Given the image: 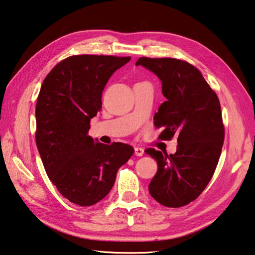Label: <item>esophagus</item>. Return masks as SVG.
<instances>
[{
	"mask_svg": "<svg viewBox=\"0 0 255 255\" xmlns=\"http://www.w3.org/2000/svg\"><path fill=\"white\" fill-rule=\"evenodd\" d=\"M143 153H144L143 148H141V147H134V154H136V156L141 157Z\"/></svg>",
	"mask_w": 255,
	"mask_h": 255,
	"instance_id": "obj_1",
	"label": "esophagus"
}]
</instances>
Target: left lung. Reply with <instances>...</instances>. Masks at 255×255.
I'll return each instance as SVG.
<instances>
[{"label":"left lung","mask_w":255,"mask_h":255,"mask_svg":"<svg viewBox=\"0 0 255 255\" xmlns=\"http://www.w3.org/2000/svg\"><path fill=\"white\" fill-rule=\"evenodd\" d=\"M138 65L162 84L166 102L153 117L156 127L163 128L160 138L178 136L174 153L146 149L158 163L149 192L164 207L186 206L206 189L220 158L224 140L220 102L202 74L187 62L140 57Z\"/></svg>","instance_id":"obj_1"}]
</instances>
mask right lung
I'll return each instance as SVG.
<instances>
[{"label":"right lung","instance_id":"obj_1","mask_svg":"<svg viewBox=\"0 0 255 255\" xmlns=\"http://www.w3.org/2000/svg\"><path fill=\"white\" fill-rule=\"evenodd\" d=\"M129 61L104 55L71 56L49 72L39 91L35 111L39 156L59 193L78 206H93L106 197L118 169L133 154L129 144H104L88 136L108 79Z\"/></svg>","mask_w":255,"mask_h":255}]
</instances>
